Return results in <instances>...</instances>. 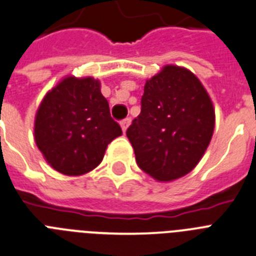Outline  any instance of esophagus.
Instances as JSON below:
<instances>
[{
  "instance_id": "obj_1",
  "label": "esophagus",
  "mask_w": 256,
  "mask_h": 256,
  "mask_svg": "<svg viewBox=\"0 0 256 256\" xmlns=\"http://www.w3.org/2000/svg\"><path fill=\"white\" fill-rule=\"evenodd\" d=\"M130 124V118H126V119H124V120H122V122H120V126H122V130H123L124 133L126 132V130H128Z\"/></svg>"
}]
</instances>
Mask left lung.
<instances>
[{
    "mask_svg": "<svg viewBox=\"0 0 256 256\" xmlns=\"http://www.w3.org/2000/svg\"><path fill=\"white\" fill-rule=\"evenodd\" d=\"M215 110L200 78L167 64L146 80L141 112L126 130L138 167L158 181L180 178L206 152Z\"/></svg>",
    "mask_w": 256,
    "mask_h": 256,
    "instance_id": "1",
    "label": "left lung"
}]
</instances>
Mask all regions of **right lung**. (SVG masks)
<instances>
[{"label": "right lung", "instance_id": "obj_1", "mask_svg": "<svg viewBox=\"0 0 256 256\" xmlns=\"http://www.w3.org/2000/svg\"><path fill=\"white\" fill-rule=\"evenodd\" d=\"M122 136L93 78L67 76L46 93L34 118V141L56 171L80 176L94 170L107 145Z\"/></svg>", "mask_w": 256, "mask_h": 256}]
</instances>
